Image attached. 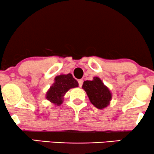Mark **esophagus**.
I'll return each instance as SVG.
<instances>
[{
	"label": "esophagus",
	"instance_id": "34e87169",
	"mask_svg": "<svg viewBox=\"0 0 154 154\" xmlns=\"http://www.w3.org/2000/svg\"><path fill=\"white\" fill-rule=\"evenodd\" d=\"M83 82H84V80H83L82 79H79V80H78V83H79V87H82V86Z\"/></svg>",
	"mask_w": 154,
	"mask_h": 154
}]
</instances>
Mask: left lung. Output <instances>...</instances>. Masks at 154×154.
Segmentation results:
<instances>
[{
	"instance_id": "1",
	"label": "left lung",
	"mask_w": 154,
	"mask_h": 154,
	"mask_svg": "<svg viewBox=\"0 0 154 154\" xmlns=\"http://www.w3.org/2000/svg\"><path fill=\"white\" fill-rule=\"evenodd\" d=\"M82 89L86 91L91 103L95 107L103 109L109 104L112 93L99 77H94L93 80L84 82Z\"/></svg>"
}]
</instances>
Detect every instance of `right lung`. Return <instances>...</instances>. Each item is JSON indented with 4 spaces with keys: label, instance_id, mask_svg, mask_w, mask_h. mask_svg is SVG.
I'll return each mask as SVG.
<instances>
[{
    "label": "right lung",
    "instance_id": "1",
    "mask_svg": "<svg viewBox=\"0 0 154 154\" xmlns=\"http://www.w3.org/2000/svg\"><path fill=\"white\" fill-rule=\"evenodd\" d=\"M79 84L74 78L72 74L56 76L54 82L48 89L46 98L48 101L57 106L63 104L64 96L71 88L78 87Z\"/></svg>",
    "mask_w": 154,
    "mask_h": 154
}]
</instances>
